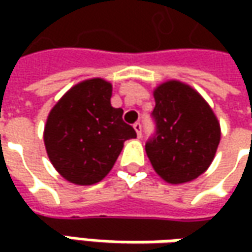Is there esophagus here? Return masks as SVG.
<instances>
[{
  "label": "esophagus",
  "mask_w": 252,
  "mask_h": 252,
  "mask_svg": "<svg viewBox=\"0 0 252 252\" xmlns=\"http://www.w3.org/2000/svg\"><path fill=\"white\" fill-rule=\"evenodd\" d=\"M133 127H134V130H136V133H137V136H139V137H141V123L140 122H136V123L133 125Z\"/></svg>",
  "instance_id": "34e87169"
}]
</instances>
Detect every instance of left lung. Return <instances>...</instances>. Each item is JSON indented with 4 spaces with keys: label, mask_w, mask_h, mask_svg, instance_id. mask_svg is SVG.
I'll return each mask as SVG.
<instances>
[{
    "label": "left lung",
    "mask_w": 252,
    "mask_h": 252,
    "mask_svg": "<svg viewBox=\"0 0 252 252\" xmlns=\"http://www.w3.org/2000/svg\"><path fill=\"white\" fill-rule=\"evenodd\" d=\"M156 131L146 143L153 168L169 184L198 178L213 160L220 126L205 99L189 85L168 81L154 91Z\"/></svg>",
    "instance_id": "left-lung-1"
}]
</instances>
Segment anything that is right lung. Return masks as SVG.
<instances>
[{
  "mask_svg": "<svg viewBox=\"0 0 252 252\" xmlns=\"http://www.w3.org/2000/svg\"><path fill=\"white\" fill-rule=\"evenodd\" d=\"M112 85L92 78L73 87L49 113L47 156L64 178L77 185L99 182L118 160L123 143L137 134L111 105Z\"/></svg>",
  "mask_w": 252,
  "mask_h": 252,
  "instance_id": "1",
  "label": "right lung"
}]
</instances>
